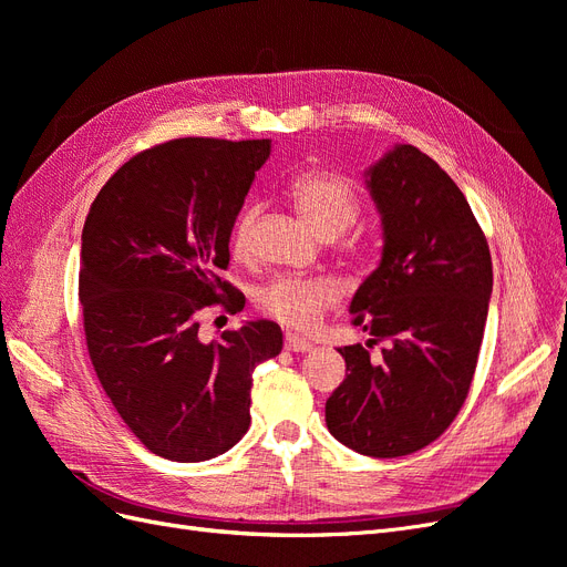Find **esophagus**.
Listing matches in <instances>:
<instances>
[{"instance_id":"34e87169","label":"esophagus","mask_w":567,"mask_h":567,"mask_svg":"<svg viewBox=\"0 0 567 567\" xmlns=\"http://www.w3.org/2000/svg\"><path fill=\"white\" fill-rule=\"evenodd\" d=\"M284 348H286L288 352H310V350H312V342L300 338V336H296V333H286Z\"/></svg>"}]
</instances>
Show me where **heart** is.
Here are the masks:
<instances>
[{
  "label": "heart",
  "mask_w": 567,
  "mask_h": 567,
  "mask_svg": "<svg viewBox=\"0 0 567 567\" xmlns=\"http://www.w3.org/2000/svg\"><path fill=\"white\" fill-rule=\"evenodd\" d=\"M288 198L296 205L300 217L319 236L342 234L359 215L357 188L338 175L329 173H307L296 177L288 186ZM252 213H244L234 227V255H248ZM340 290L331 279H305V277H279L262 288L260 307L293 329H310L321 315L336 305Z\"/></svg>",
  "instance_id": "heart-1"
}]
</instances>
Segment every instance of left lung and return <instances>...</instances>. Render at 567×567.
<instances>
[{"label":"left lung","mask_w":567,"mask_h":567,"mask_svg":"<svg viewBox=\"0 0 567 567\" xmlns=\"http://www.w3.org/2000/svg\"><path fill=\"white\" fill-rule=\"evenodd\" d=\"M364 177L383 252L350 302L369 340L338 350L348 369L326 400V425L359 454L394 458L437 440L466 402L492 257L466 196L416 146L394 144ZM375 341L379 358L368 350Z\"/></svg>","instance_id":"obj_1"}]
</instances>
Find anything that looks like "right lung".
<instances>
[{"mask_svg":"<svg viewBox=\"0 0 567 567\" xmlns=\"http://www.w3.org/2000/svg\"><path fill=\"white\" fill-rule=\"evenodd\" d=\"M269 140H175L127 161L82 229L80 302L94 371L144 447L196 463L250 425L257 364L284 348L279 323L246 321L203 342L200 312L244 296L219 279L229 238Z\"/></svg>","mask_w":567,"mask_h":567,"instance_id":"right-lung-1","label":"right lung"}]
</instances>
